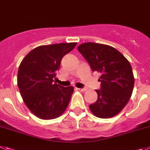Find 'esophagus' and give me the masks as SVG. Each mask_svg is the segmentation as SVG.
Masks as SVG:
<instances>
[{"instance_id": "obj_1", "label": "esophagus", "mask_w": 150, "mask_h": 150, "mask_svg": "<svg viewBox=\"0 0 150 150\" xmlns=\"http://www.w3.org/2000/svg\"><path fill=\"white\" fill-rule=\"evenodd\" d=\"M77 89L80 91H82V92H84V91H86V88H77Z\"/></svg>"}]
</instances>
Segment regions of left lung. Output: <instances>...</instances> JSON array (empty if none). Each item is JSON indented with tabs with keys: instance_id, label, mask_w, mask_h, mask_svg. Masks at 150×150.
Segmentation results:
<instances>
[{
	"instance_id": "obj_1",
	"label": "left lung",
	"mask_w": 150,
	"mask_h": 150,
	"mask_svg": "<svg viewBox=\"0 0 150 150\" xmlns=\"http://www.w3.org/2000/svg\"><path fill=\"white\" fill-rule=\"evenodd\" d=\"M78 50L93 71L101 74V90H96L98 98L90 105L95 116L108 118L121 112L132 95L134 77L129 61L120 52L106 44L88 42Z\"/></svg>"
}]
</instances>
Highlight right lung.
<instances>
[{
    "instance_id": "right-lung-1",
    "label": "right lung",
    "mask_w": 150,
    "mask_h": 150,
    "mask_svg": "<svg viewBox=\"0 0 150 150\" xmlns=\"http://www.w3.org/2000/svg\"><path fill=\"white\" fill-rule=\"evenodd\" d=\"M77 43L41 45L29 52L19 65L17 84L23 102L38 118L49 120L66 111L74 88L53 83L62 57Z\"/></svg>"
}]
</instances>
